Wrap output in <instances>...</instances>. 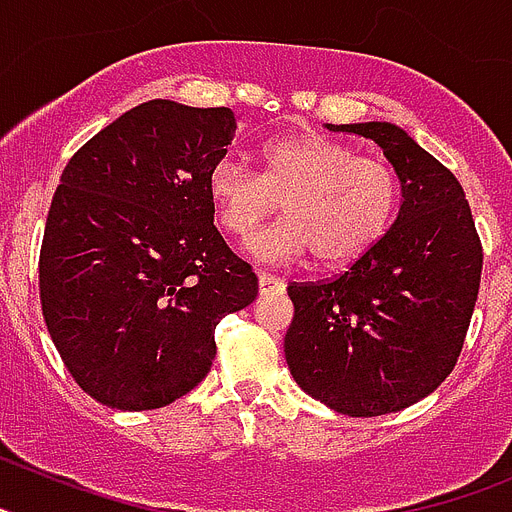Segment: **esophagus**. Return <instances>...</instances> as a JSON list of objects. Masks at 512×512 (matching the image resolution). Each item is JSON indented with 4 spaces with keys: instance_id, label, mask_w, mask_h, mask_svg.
I'll return each mask as SVG.
<instances>
[{
    "instance_id": "esophagus-1",
    "label": "esophagus",
    "mask_w": 512,
    "mask_h": 512,
    "mask_svg": "<svg viewBox=\"0 0 512 512\" xmlns=\"http://www.w3.org/2000/svg\"><path fill=\"white\" fill-rule=\"evenodd\" d=\"M282 289H284L282 279H277L274 274H269V271H259V292H261V295H269V292H282Z\"/></svg>"
}]
</instances>
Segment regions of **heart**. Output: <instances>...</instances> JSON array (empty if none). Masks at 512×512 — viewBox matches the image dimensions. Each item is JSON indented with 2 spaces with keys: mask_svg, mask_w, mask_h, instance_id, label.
Segmentation results:
<instances>
[{
  "mask_svg": "<svg viewBox=\"0 0 512 512\" xmlns=\"http://www.w3.org/2000/svg\"><path fill=\"white\" fill-rule=\"evenodd\" d=\"M259 158L261 174L228 156L207 174L217 223L238 241H248L282 202L287 217L253 238V259L284 264L315 253L318 264L341 266L364 256L395 220L400 176L382 158L318 133L269 140Z\"/></svg>",
  "mask_w": 512,
  "mask_h": 512,
  "instance_id": "heart-1",
  "label": "heart"
}]
</instances>
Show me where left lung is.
Listing matches in <instances>:
<instances>
[{"mask_svg":"<svg viewBox=\"0 0 512 512\" xmlns=\"http://www.w3.org/2000/svg\"><path fill=\"white\" fill-rule=\"evenodd\" d=\"M374 140L400 176L395 223L351 269L289 284L284 336L302 390L351 418L397 413L449 377L482 277V243L464 189L392 122L328 125Z\"/></svg>","mask_w":512,"mask_h":512,"instance_id":"1","label":"left lung"}]
</instances>
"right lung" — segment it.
I'll return each mask as SVG.
<instances>
[{
	"label": "right lung",
	"mask_w": 512,
	"mask_h": 512,
	"mask_svg": "<svg viewBox=\"0 0 512 512\" xmlns=\"http://www.w3.org/2000/svg\"><path fill=\"white\" fill-rule=\"evenodd\" d=\"M233 135L228 107L151 99L63 169L40 248V302L71 377L107 408H164L194 390L215 359L217 323L259 295L207 197Z\"/></svg>",
	"instance_id": "1"
}]
</instances>
